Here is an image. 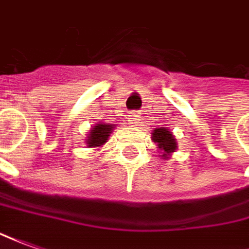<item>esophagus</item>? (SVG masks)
Instances as JSON below:
<instances>
[{"label": "esophagus", "mask_w": 249, "mask_h": 249, "mask_svg": "<svg viewBox=\"0 0 249 249\" xmlns=\"http://www.w3.org/2000/svg\"><path fill=\"white\" fill-rule=\"evenodd\" d=\"M128 123L132 125H137L140 123V114L136 112L129 113V117H128Z\"/></svg>", "instance_id": "obj_1"}]
</instances>
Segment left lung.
Returning a JSON list of instances; mask_svg holds the SVG:
<instances>
[{
  "label": "left lung",
  "instance_id": "8db88e82",
  "mask_svg": "<svg viewBox=\"0 0 249 249\" xmlns=\"http://www.w3.org/2000/svg\"><path fill=\"white\" fill-rule=\"evenodd\" d=\"M152 140L158 144V148L161 151L163 159H168V156L175 152L178 147L173 132L166 128H156L152 132Z\"/></svg>",
  "mask_w": 249,
  "mask_h": 249
}]
</instances>
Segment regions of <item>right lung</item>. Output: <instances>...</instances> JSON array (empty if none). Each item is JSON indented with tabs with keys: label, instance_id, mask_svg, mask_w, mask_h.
<instances>
[{
	"label": "right lung",
	"instance_id": "obj_1",
	"mask_svg": "<svg viewBox=\"0 0 249 249\" xmlns=\"http://www.w3.org/2000/svg\"><path fill=\"white\" fill-rule=\"evenodd\" d=\"M114 126L116 125L113 124H95L89 132V136L86 137V144L89 148L102 147L107 142Z\"/></svg>",
	"mask_w": 249,
	"mask_h": 249
}]
</instances>
